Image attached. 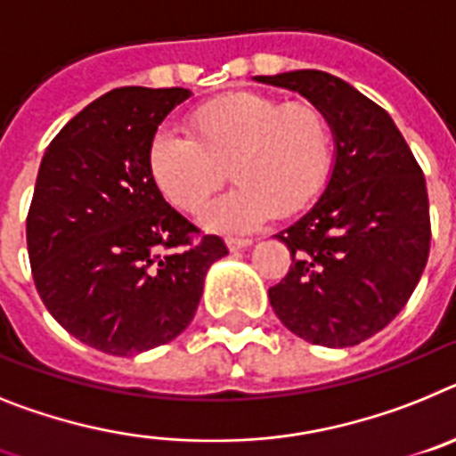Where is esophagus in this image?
Masks as SVG:
<instances>
[{
	"instance_id": "34e87169",
	"label": "esophagus",
	"mask_w": 456,
	"mask_h": 456,
	"mask_svg": "<svg viewBox=\"0 0 456 456\" xmlns=\"http://www.w3.org/2000/svg\"><path fill=\"white\" fill-rule=\"evenodd\" d=\"M248 245H252V239H227V248L232 252H236V250H243V248H248Z\"/></svg>"
}]
</instances>
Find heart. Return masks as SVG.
Masks as SVG:
<instances>
[{
    "label": "heart",
    "instance_id": "heart-1",
    "mask_svg": "<svg viewBox=\"0 0 456 456\" xmlns=\"http://www.w3.org/2000/svg\"><path fill=\"white\" fill-rule=\"evenodd\" d=\"M188 133L158 130L146 167L176 208L197 213L220 188L227 167L236 185L204 213L206 227L217 232H248L273 213L300 211L332 167L330 121L312 102L239 91L192 110Z\"/></svg>",
    "mask_w": 456,
    "mask_h": 456
}]
</instances>
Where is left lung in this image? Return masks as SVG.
<instances>
[{
    "instance_id": "left-lung-1",
    "label": "left lung",
    "mask_w": 456,
    "mask_h": 456,
    "mask_svg": "<svg viewBox=\"0 0 456 456\" xmlns=\"http://www.w3.org/2000/svg\"><path fill=\"white\" fill-rule=\"evenodd\" d=\"M256 80L310 98L338 144L322 200L277 233L291 268L268 298L298 338L355 346L403 310L425 271L431 248L425 174L390 114L335 75L294 70Z\"/></svg>"
}]
</instances>
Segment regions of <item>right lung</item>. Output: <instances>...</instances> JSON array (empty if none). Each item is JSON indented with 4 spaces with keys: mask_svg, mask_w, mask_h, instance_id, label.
<instances>
[{
    "mask_svg": "<svg viewBox=\"0 0 456 456\" xmlns=\"http://www.w3.org/2000/svg\"><path fill=\"white\" fill-rule=\"evenodd\" d=\"M188 89L121 86L50 142L27 213L31 275L47 312L102 354L134 355L188 328L206 271L227 255L169 206L146 167L158 126Z\"/></svg>",
    "mask_w": 456,
    "mask_h": 456,
    "instance_id": "right-lung-1",
    "label": "right lung"
}]
</instances>
